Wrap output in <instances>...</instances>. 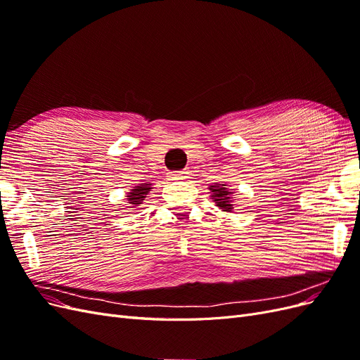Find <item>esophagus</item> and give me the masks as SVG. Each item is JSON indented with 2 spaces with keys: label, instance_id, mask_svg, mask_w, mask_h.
<instances>
[{
  "label": "esophagus",
  "instance_id": "1",
  "mask_svg": "<svg viewBox=\"0 0 360 360\" xmlns=\"http://www.w3.org/2000/svg\"><path fill=\"white\" fill-rule=\"evenodd\" d=\"M168 177H169V180H183V179H186V172H184V171H171V172H168Z\"/></svg>",
  "mask_w": 360,
  "mask_h": 360
}]
</instances>
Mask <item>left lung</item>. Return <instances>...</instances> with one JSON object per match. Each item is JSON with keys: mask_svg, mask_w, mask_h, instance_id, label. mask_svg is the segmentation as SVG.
Returning a JSON list of instances; mask_svg holds the SVG:
<instances>
[{"mask_svg": "<svg viewBox=\"0 0 360 360\" xmlns=\"http://www.w3.org/2000/svg\"><path fill=\"white\" fill-rule=\"evenodd\" d=\"M212 192V200L216 202L222 212H233V191H228L226 184L222 183H214L209 188Z\"/></svg>", "mask_w": 360, "mask_h": 360, "instance_id": "left-lung-1", "label": "left lung"}]
</instances>
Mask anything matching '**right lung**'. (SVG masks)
Segmentation results:
<instances>
[{"mask_svg":"<svg viewBox=\"0 0 360 360\" xmlns=\"http://www.w3.org/2000/svg\"><path fill=\"white\" fill-rule=\"evenodd\" d=\"M151 189V183H141L139 186H135V189H130V192L127 193V201L130 204V209H135L139 204H143L146 195L150 192Z\"/></svg>","mask_w":360,"mask_h":360,"instance_id":"obj_1","label":"right lung"}]
</instances>
